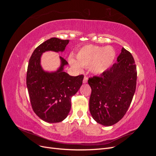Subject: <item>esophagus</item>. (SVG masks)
<instances>
[{
	"mask_svg": "<svg viewBox=\"0 0 156 156\" xmlns=\"http://www.w3.org/2000/svg\"><path fill=\"white\" fill-rule=\"evenodd\" d=\"M88 81V77L87 76H84V79H83V83H87Z\"/></svg>",
	"mask_w": 156,
	"mask_h": 156,
	"instance_id": "esophagus-1",
	"label": "esophagus"
}]
</instances>
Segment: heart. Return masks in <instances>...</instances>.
Returning <instances> with one entry per match:
<instances>
[{
    "label": "heart",
    "instance_id": "1",
    "mask_svg": "<svg viewBox=\"0 0 156 156\" xmlns=\"http://www.w3.org/2000/svg\"><path fill=\"white\" fill-rule=\"evenodd\" d=\"M116 51L111 46L100 47L94 45L83 46L76 54V60L68 58L73 68L80 70L81 66L89 68L94 75H101L109 69L114 63Z\"/></svg>",
    "mask_w": 156,
    "mask_h": 156
}]
</instances>
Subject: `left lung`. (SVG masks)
Here are the masks:
<instances>
[{
  "mask_svg": "<svg viewBox=\"0 0 156 156\" xmlns=\"http://www.w3.org/2000/svg\"><path fill=\"white\" fill-rule=\"evenodd\" d=\"M136 68L133 56L124 48L117 62L100 77L88 79L92 92L90 112L98 123L116 124L125 115L136 89Z\"/></svg>",
  "mask_w": 156,
  "mask_h": 156,
  "instance_id": "obj_1",
  "label": "left lung"
}]
</instances>
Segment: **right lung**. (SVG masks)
Instances as JSON below:
<instances>
[{
	"mask_svg": "<svg viewBox=\"0 0 156 156\" xmlns=\"http://www.w3.org/2000/svg\"><path fill=\"white\" fill-rule=\"evenodd\" d=\"M68 43V40L56 37L46 40L33 52L28 66L27 87L32 107L40 119L48 123L62 122L68 116L72 97L83 83V75L73 77L64 72L68 63L61 56L60 66L55 71L45 70L41 64L44 53H63Z\"/></svg>",
	"mask_w": 156,
	"mask_h": 156,
	"instance_id": "obj_1",
	"label": "right lung"
}]
</instances>
